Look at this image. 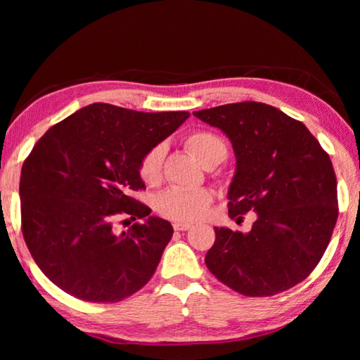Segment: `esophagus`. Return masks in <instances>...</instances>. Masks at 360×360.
I'll return each instance as SVG.
<instances>
[{"label": "esophagus", "instance_id": "obj_1", "mask_svg": "<svg viewBox=\"0 0 360 360\" xmlns=\"http://www.w3.org/2000/svg\"><path fill=\"white\" fill-rule=\"evenodd\" d=\"M173 229H174V231L184 232V231H188V229H192V224H188V223H174Z\"/></svg>", "mask_w": 360, "mask_h": 360}]
</instances>
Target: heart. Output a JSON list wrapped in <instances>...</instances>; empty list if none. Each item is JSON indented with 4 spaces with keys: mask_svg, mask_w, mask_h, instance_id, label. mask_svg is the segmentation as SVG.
<instances>
[{
    "mask_svg": "<svg viewBox=\"0 0 360 360\" xmlns=\"http://www.w3.org/2000/svg\"><path fill=\"white\" fill-rule=\"evenodd\" d=\"M187 150L204 167L219 164L227 158V143L218 133L210 129H195L184 139ZM164 160V147L156 145L142 156L137 173L145 184L153 186L160 179ZM213 195L207 188L172 187L159 193L155 209L160 217L176 223H193L205 217L212 204Z\"/></svg>",
    "mask_w": 360,
    "mask_h": 360,
    "instance_id": "1",
    "label": "heart"
}]
</instances>
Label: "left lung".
I'll return each instance as SVG.
<instances>
[{"mask_svg": "<svg viewBox=\"0 0 360 360\" xmlns=\"http://www.w3.org/2000/svg\"><path fill=\"white\" fill-rule=\"evenodd\" d=\"M232 142L236 172L229 217L249 233L215 227L205 264L226 286L248 297L280 294L314 271L339 215L330 155L300 120L262 102H238L193 112Z\"/></svg>", "mask_w": 360, "mask_h": 360, "instance_id": "1", "label": "left lung"}]
</instances>
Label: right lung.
I'll return each instance as SVG.
<instances>
[{"mask_svg":"<svg viewBox=\"0 0 360 360\" xmlns=\"http://www.w3.org/2000/svg\"><path fill=\"white\" fill-rule=\"evenodd\" d=\"M188 116L93 103L38 139L21 168V232L53 285L94 303L120 302L147 285L173 227L131 196L145 188L137 167ZM120 214L148 221L119 236L112 224Z\"/></svg>","mask_w":360,"mask_h":360,"instance_id":"add662e5","label":"right lung"}]
</instances>
